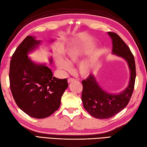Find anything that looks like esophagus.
<instances>
[{"instance_id": "1", "label": "esophagus", "mask_w": 147, "mask_h": 147, "mask_svg": "<svg viewBox=\"0 0 147 147\" xmlns=\"http://www.w3.org/2000/svg\"><path fill=\"white\" fill-rule=\"evenodd\" d=\"M76 81V80L75 79H74V78H69L68 80H67V82L69 83H71V82H75Z\"/></svg>"}]
</instances>
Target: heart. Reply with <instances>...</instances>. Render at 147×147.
I'll return each mask as SVG.
<instances>
[{
    "instance_id": "obj_1",
    "label": "heart",
    "mask_w": 147,
    "mask_h": 147,
    "mask_svg": "<svg viewBox=\"0 0 147 147\" xmlns=\"http://www.w3.org/2000/svg\"><path fill=\"white\" fill-rule=\"evenodd\" d=\"M92 45L90 43H82L71 45L65 50L66 60L61 56L55 59V64L57 67L64 72H69L72 69L71 64L78 63L82 61L91 52ZM95 58L92 56L83 60L78 65L79 73L82 76H88L94 68Z\"/></svg>"
}]
</instances>
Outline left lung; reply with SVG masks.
<instances>
[{
	"mask_svg": "<svg viewBox=\"0 0 147 147\" xmlns=\"http://www.w3.org/2000/svg\"><path fill=\"white\" fill-rule=\"evenodd\" d=\"M107 33L112 39V54L126 61L130 76L128 85L119 93H108L103 90L93 74L82 81L83 107L93 117L100 119L113 117L126 107L131 97L136 78L135 58L129 48L117 34Z\"/></svg>",
	"mask_w": 147,
	"mask_h": 147,
	"instance_id": "left-lung-1",
	"label": "left lung"
}]
</instances>
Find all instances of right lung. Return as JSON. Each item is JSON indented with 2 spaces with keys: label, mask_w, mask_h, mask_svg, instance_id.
Returning <instances> with one entry per match:
<instances>
[{
  "label": "right lung",
  "mask_w": 147,
  "mask_h": 147,
  "mask_svg": "<svg viewBox=\"0 0 147 147\" xmlns=\"http://www.w3.org/2000/svg\"><path fill=\"white\" fill-rule=\"evenodd\" d=\"M41 43L35 36H26L12 55L9 69L10 88L16 103L21 110L36 119L47 117L57 111L68 86L66 79L53 77L45 64L36 63L28 57ZM49 62L52 63V57Z\"/></svg>",
  "instance_id": "1"
}]
</instances>
